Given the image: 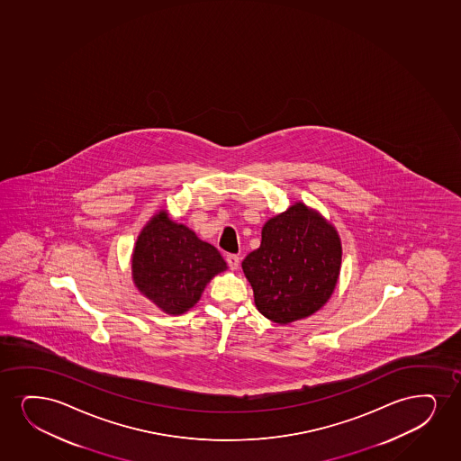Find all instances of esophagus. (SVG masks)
I'll use <instances>...</instances> for the list:
<instances>
[{
  "label": "esophagus",
  "instance_id": "esophagus-1",
  "mask_svg": "<svg viewBox=\"0 0 461 461\" xmlns=\"http://www.w3.org/2000/svg\"><path fill=\"white\" fill-rule=\"evenodd\" d=\"M226 260H228L229 268L232 269V271L239 269L240 257L237 254H228Z\"/></svg>",
  "mask_w": 461,
  "mask_h": 461
}]
</instances>
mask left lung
Returning a JSON list of instances; mask_svg holds the SVG:
<instances>
[{
    "instance_id": "left-lung-1",
    "label": "left lung",
    "mask_w": 461,
    "mask_h": 461,
    "mask_svg": "<svg viewBox=\"0 0 461 461\" xmlns=\"http://www.w3.org/2000/svg\"><path fill=\"white\" fill-rule=\"evenodd\" d=\"M339 267V232L303 203L265 222L260 248L241 263L257 310L279 324L318 312L332 296Z\"/></svg>"
}]
</instances>
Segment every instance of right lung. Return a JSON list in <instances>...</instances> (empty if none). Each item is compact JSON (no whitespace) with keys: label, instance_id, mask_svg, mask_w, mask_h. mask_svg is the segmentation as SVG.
<instances>
[{"label":"right lung","instance_id":"obj_1","mask_svg":"<svg viewBox=\"0 0 461 461\" xmlns=\"http://www.w3.org/2000/svg\"><path fill=\"white\" fill-rule=\"evenodd\" d=\"M226 268L215 246L169 220L165 210L141 229L132 252L135 286L168 315L192 309L212 277Z\"/></svg>","mask_w":461,"mask_h":461}]
</instances>
